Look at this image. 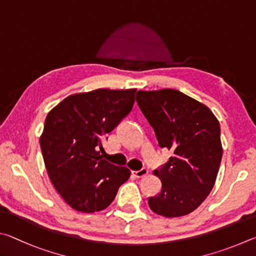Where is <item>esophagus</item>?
Segmentation results:
<instances>
[{"label": "esophagus", "instance_id": "esophagus-1", "mask_svg": "<svg viewBox=\"0 0 256 256\" xmlns=\"http://www.w3.org/2000/svg\"><path fill=\"white\" fill-rule=\"evenodd\" d=\"M132 173H134V176H135L136 178H142V176H147V173H148V171H147V168H142L140 170V171H134Z\"/></svg>", "mask_w": 256, "mask_h": 256}]
</instances>
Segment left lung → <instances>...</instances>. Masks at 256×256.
<instances>
[{"label": "left lung", "instance_id": "obj_1", "mask_svg": "<svg viewBox=\"0 0 256 256\" xmlns=\"http://www.w3.org/2000/svg\"><path fill=\"white\" fill-rule=\"evenodd\" d=\"M136 101L158 145L173 152L154 171L162 190L148 198L150 208L164 217L186 216L214 186L222 156L219 121L208 106L178 90L138 91Z\"/></svg>", "mask_w": 256, "mask_h": 256}]
</instances>
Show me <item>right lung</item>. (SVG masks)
<instances>
[{"mask_svg": "<svg viewBox=\"0 0 256 256\" xmlns=\"http://www.w3.org/2000/svg\"><path fill=\"white\" fill-rule=\"evenodd\" d=\"M136 88H98L64 98L47 114L40 136L44 166L58 194L80 212L106 209L130 170L106 162L102 140L135 102Z\"/></svg>", "mask_w": 256, "mask_h": 256, "instance_id": "obj_1", "label": "right lung"}]
</instances>
